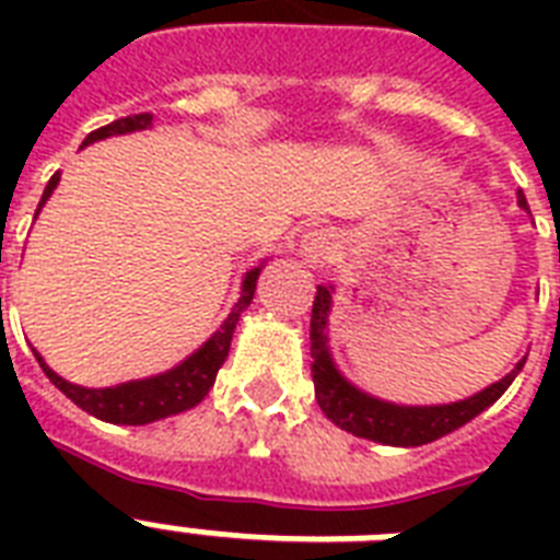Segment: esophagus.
I'll list each match as a JSON object with an SVG mask.
<instances>
[{"mask_svg": "<svg viewBox=\"0 0 560 560\" xmlns=\"http://www.w3.org/2000/svg\"><path fill=\"white\" fill-rule=\"evenodd\" d=\"M340 241L331 235V232H311V235H305V241H302V253H305V258L314 267H323V264L334 261L337 255H340Z\"/></svg>", "mask_w": 560, "mask_h": 560, "instance_id": "34e87169", "label": "esophagus"}]
</instances>
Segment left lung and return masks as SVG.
Returning a JSON list of instances; mask_svg holds the SVG:
<instances>
[{
	"label": "left lung",
	"instance_id": "obj_1",
	"mask_svg": "<svg viewBox=\"0 0 560 560\" xmlns=\"http://www.w3.org/2000/svg\"><path fill=\"white\" fill-rule=\"evenodd\" d=\"M521 209L529 211V202L517 194ZM328 311H331V288L319 284L316 288L314 311H311V374H314L316 404L334 424L342 427L346 433H354L360 439L381 444H395V447H418V444L435 442L442 435L459 430L468 424L470 418H477L482 409H488L500 395H503L526 360H521L503 381L491 383L488 389L477 392L456 404H439V407H398L389 400L372 398L358 386H351L337 366H334L331 351H328Z\"/></svg>",
	"mask_w": 560,
	"mask_h": 560
}]
</instances>
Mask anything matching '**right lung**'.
Returning <instances> with one entry per match:
<instances>
[{
	"label": "right lung",
	"mask_w": 560,
	"mask_h": 560,
	"mask_svg": "<svg viewBox=\"0 0 560 560\" xmlns=\"http://www.w3.org/2000/svg\"><path fill=\"white\" fill-rule=\"evenodd\" d=\"M151 113L118 118L113 125L92 130V133L83 139V144L98 142V139H107V136L144 130V127H151ZM57 183H60V174H55V177L48 179L37 211L46 206V200L51 197ZM261 267H255V270L246 272L244 288H241V299H237L235 307H232V314L223 319V325H220L218 331L211 334L209 342H202L191 358L183 360V363L171 369V372H162L156 374V377H144V381L121 383V386H107V389H86V386L63 381L60 374L51 372V369L46 366V360L39 358L37 351H34V358H37L39 369L46 372L48 381L55 383L66 398L74 400L83 412H90V416L101 418V421H109V424H151V421H160V418L186 412V409L197 407V404L209 395L211 386H214L218 369L223 366V360H226L229 354V346H232V334H235L237 319H241V314L249 307V302H253L255 296V281L261 276Z\"/></svg>",
	"instance_id": "1"
}]
</instances>
